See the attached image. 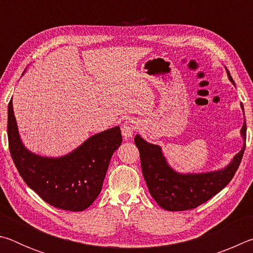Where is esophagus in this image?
Here are the masks:
<instances>
[{"mask_svg":"<svg viewBox=\"0 0 253 253\" xmlns=\"http://www.w3.org/2000/svg\"><path fill=\"white\" fill-rule=\"evenodd\" d=\"M137 126H138V123H137L135 119L129 118L124 123V125L122 126V130H123V136L125 139L130 138L134 134L135 130L137 129Z\"/></svg>","mask_w":253,"mask_h":253,"instance_id":"1","label":"esophagus"}]
</instances>
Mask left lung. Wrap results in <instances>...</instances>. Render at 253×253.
Returning a JSON list of instances; mask_svg holds the SVG:
<instances>
[{"label": "left lung", "mask_w": 253, "mask_h": 253, "mask_svg": "<svg viewBox=\"0 0 253 253\" xmlns=\"http://www.w3.org/2000/svg\"><path fill=\"white\" fill-rule=\"evenodd\" d=\"M230 80L234 84L232 77ZM241 134L247 137V123ZM135 145L139 151L140 164L148 191L161 208L169 211H186L198 208L228 185L241 163L246 143L234 156L228 168L205 174H178L169 168L161 147L148 144L139 135L135 136Z\"/></svg>", "instance_id": "obj_1"}]
</instances>
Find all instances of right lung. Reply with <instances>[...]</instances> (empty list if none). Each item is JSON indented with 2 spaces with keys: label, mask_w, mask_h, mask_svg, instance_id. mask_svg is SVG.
I'll list each match as a JSON object with an SVG mask.
<instances>
[{
  "label": "right lung",
  "mask_w": 253,
  "mask_h": 253,
  "mask_svg": "<svg viewBox=\"0 0 253 253\" xmlns=\"http://www.w3.org/2000/svg\"><path fill=\"white\" fill-rule=\"evenodd\" d=\"M7 139L12 160L27 185L46 203L66 211L90 207L100 193L110 158L123 142L117 126L91 136L69 155H36L21 143L12 99L7 107Z\"/></svg>",
  "instance_id": "add662e5"
}]
</instances>
